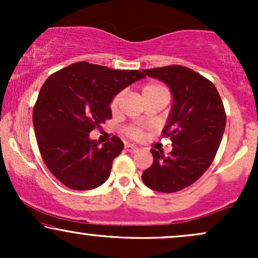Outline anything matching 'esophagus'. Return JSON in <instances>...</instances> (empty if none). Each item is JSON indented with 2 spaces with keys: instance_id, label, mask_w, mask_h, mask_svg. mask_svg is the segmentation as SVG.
I'll use <instances>...</instances> for the list:
<instances>
[{
  "instance_id": "1",
  "label": "esophagus",
  "mask_w": 258,
  "mask_h": 258,
  "mask_svg": "<svg viewBox=\"0 0 258 258\" xmlns=\"http://www.w3.org/2000/svg\"><path fill=\"white\" fill-rule=\"evenodd\" d=\"M125 149H126L128 153H136V152H138L139 148L136 147V146H133V144H126Z\"/></svg>"
}]
</instances>
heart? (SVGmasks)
Instances as JSON below:
<instances>
[{
  "label": "heart",
  "instance_id": "1",
  "mask_svg": "<svg viewBox=\"0 0 258 258\" xmlns=\"http://www.w3.org/2000/svg\"><path fill=\"white\" fill-rule=\"evenodd\" d=\"M165 91H167L166 88L159 84H147L146 86H143V88H142V96H143V99H144V98H147V97L152 96V94L159 93V92H165ZM121 99H122V93H117L116 96H114V98L111 99L110 110L112 112H115L117 110ZM125 132L128 137H131L133 139H141V138H143V136H144L143 128L139 126L126 127Z\"/></svg>",
  "mask_w": 258,
  "mask_h": 258
}]
</instances>
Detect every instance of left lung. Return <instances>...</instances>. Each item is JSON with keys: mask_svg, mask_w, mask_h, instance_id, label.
Listing matches in <instances>:
<instances>
[{"mask_svg": "<svg viewBox=\"0 0 258 258\" xmlns=\"http://www.w3.org/2000/svg\"><path fill=\"white\" fill-rule=\"evenodd\" d=\"M144 75L164 81L173 96L162 136L172 141L166 155L152 149L153 165L142 174L144 184L161 193L182 190L206 172L220 148L227 115L217 88L199 73L182 67L154 68Z\"/></svg>", "mask_w": 258, "mask_h": 258, "instance_id": "1", "label": "left lung"}]
</instances>
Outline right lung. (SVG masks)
Segmentation results:
<instances>
[{"mask_svg": "<svg viewBox=\"0 0 258 258\" xmlns=\"http://www.w3.org/2000/svg\"><path fill=\"white\" fill-rule=\"evenodd\" d=\"M138 70H114L78 61L46 80L32 110L38 149L59 182L75 190L102 185L120 155L122 141L112 136L103 147L90 132L111 119L115 94L144 78Z\"/></svg>", "mask_w": 258, "mask_h": 258, "instance_id": "add662e5", "label": "right lung"}]
</instances>
